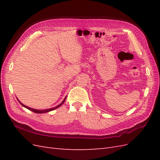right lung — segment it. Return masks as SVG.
I'll list each match as a JSON object with an SVG mask.
<instances>
[{"label": "right lung", "mask_w": 160, "mask_h": 160, "mask_svg": "<svg viewBox=\"0 0 160 160\" xmlns=\"http://www.w3.org/2000/svg\"><path fill=\"white\" fill-rule=\"evenodd\" d=\"M66 98H67V97H65V98L64 99V100H63V101H62V103H61V104H59V105L56 106V107H55V108H50V109H43V110L35 109H32V108H28V107H27V106H26V105H23L21 102H20V101H19V100H18V102L20 103L21 104V105H22L24 108H27V109H29V110L32 111V112H34V113H44L49 112V111H52V110H54V109H57V108H59L60 106L65 102V99H66Z\"/></svg>", "instance_id": "1"}]
</instances>
